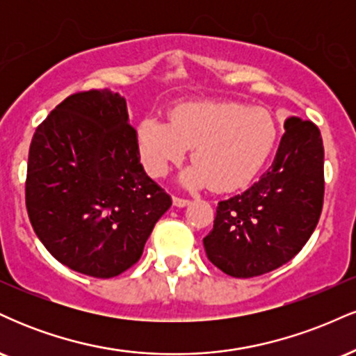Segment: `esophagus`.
Wrapping results in <instances>:
<instances>
[{
  "instance_id": "obj_1",
  "label": "esophagus",
  "mask_w": 356,
  "mask_h": 356,
  "mask_svg": "<svg viewBox=\"0 0 356 356\" xmlns=\"http://www.w3.org/2000/svg\"><path fill=\"white\" fill-rule=\"evenodd\" d=\"M172 202H174V206H175V207H186V206H189V204H191L189 199L177 197V195H174V197H172Z\"/></svg>"
}]
</instances>
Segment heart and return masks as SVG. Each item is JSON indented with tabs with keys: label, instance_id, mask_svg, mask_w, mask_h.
Returning <instances> with one entry per match:
<instances>
[{
	"label": "heart",
	"instance_id": "obj_1",
	"mask_svg": "<svg viewBox=\"0 0 356 356\" xmlns=\"http://www.w3.org/2000/svg\"><path fill=\"white\" fill-rule=\"evenodd\" d=\"M147 172L162 177L192 147L194 164L181 174L191 189L246 186L266 162L276 140V122L266 108L238 102H191L175 107L169 122L149 115L137 127Z\"/></svg>",
	"mask_w": 356,
	"mask_h": 356
}]
</instances>
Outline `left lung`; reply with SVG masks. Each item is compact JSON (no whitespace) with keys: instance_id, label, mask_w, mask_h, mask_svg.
<instances>
[{"instance_id":"obj_1","label":"left lung","mask_w":356,"mask_h":356,"mask_svg":"<svg viewBox=\"0 0 356 356\" xmlns=\"http://www.w3.org/2000/svg\"><path fill=\"white\" fill-rule=\"evenodd\" d=\"M275 161L257 182L220 201L204 238L209 261L232 277H254L293 259L313 234L325 195L323 140L309 120L284 122Z\"/></svg>"}]
</instances>
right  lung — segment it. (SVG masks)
Returning <instances> with one entry per match:
<instances>
[{
    "instance_id": "1",
    "label": "right lung",
    "mask_w": 356,
    "mask_h": 356,
    "mask_svg": "<svg viewBox=\"0 0 356 356\" xmlns=\"http://www.w3.org/2000/svg\"><path fill=\"white\" fill-rule=\"evenodd\" d=\"M24 192L43 246L61 264L93 277L134 266L172 206L140 164L125 99L107 88L73 93L38 125Z\"/></svg>"
}]
</instances>
